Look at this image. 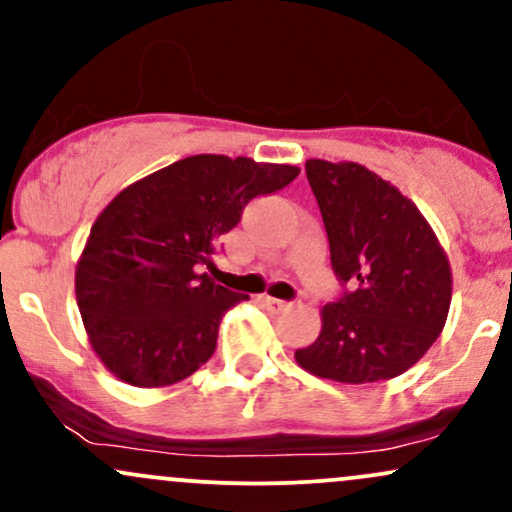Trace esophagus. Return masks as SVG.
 <instances>
[{
    "label": "esophagus",
    "instance_id": "1",
    "mask_svg": "<svg viewBox=\"0 0 512 512\" xmlns=\"http://www.w3.org/2000/svg\"><path fill=\"white\" fill-rule=\"evenodd\" d=\"M260 301H262L264 305H267V308H269V310H272V313H281V310H286V308H289V303H286V301H281V298H272V296H262V298H260Z\"/></svg>",
    "mask_w": 512,
    "mask_h": 512
}]
</instances>
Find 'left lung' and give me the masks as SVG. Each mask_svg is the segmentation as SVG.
<instances>
[{"label":"left lung","mask_w":512,"mask_h":512,"mask_svg":"<svg viewBox=\"0 0 512 512\" xmlns=\"http://www.w3.org/2000/svg\"><path fill=\"white\" fill-rule=\"evenodd\" d=\"M305 175L344 291L322 308L320 337L296 351L298 366L349 385L397 378L443 332L448 257L416 204L373 170L310 158Z\"/></svg>","instance_id":"obj_1"}]
</instances>
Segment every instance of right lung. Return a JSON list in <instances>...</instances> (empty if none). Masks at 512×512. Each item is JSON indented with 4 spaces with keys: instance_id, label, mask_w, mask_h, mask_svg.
<instances>
[{
    "instance_id": "add662e5",
    "label": "right lung",
    "mask_w": 512,
    "mask_h": 512,
    "mask_svg": "<svg viewBox=\"0 0 512 512\" xmlns=\"http://www.w3.org/2000/svg\"><path fill=\"white\" fill-rule=\"evenodd\" d=\"M296 166L199 154L125 187L76 264V303L103 366L134 387L187 378L216 351L221 317L245 293L197 274L250 199L284 190Z\"/></svg>"
}]
</instances>
